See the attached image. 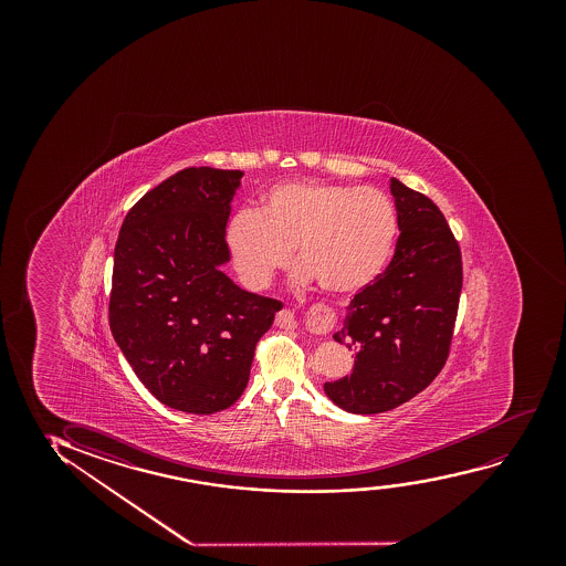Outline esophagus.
Wrapping results in <instances>:
<instances>
[{
    "instance_id": "1",
    "label": "esophagus",
    "mask_w": 566,
    "mask_h": 566,
    "mask_svg": "<svg viewBox=\"0 0 566 566\" xmlns=\"http://www.w3.org/2000/svg\"><path fill=\"white\" fill-rule=\"evenodd\" d=\"M276 325L284 326V328L295 326L294 313L290 310L280 311L279 315H276ZM310 325L318 334H326L328 331H333L334 326L338 325V315H336V311L326 307V305H317L315 310H311Z\"/></svg>"
}]
</instances>
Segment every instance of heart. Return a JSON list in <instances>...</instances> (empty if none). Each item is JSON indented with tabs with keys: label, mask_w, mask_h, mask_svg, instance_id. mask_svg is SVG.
Returning <instances> with one entry per match:
<instances>
[{
	"label": "heart",
	"mask_w": 566,
	"mask_h": 566,
	"mask_svg": "<svg viewBox=\"0 0 566 566\" xmlns=\"http://www.w3.org/2000/svg\"><path fill=\"white\" fill-rule=\"evenodd\" d=\"M396 235L398 214L380 189L302 179L269 189L256 212H235L224 238L245 286H269L295 249L318 286L352 295L385 272Z\"/></svg>",
	"instance_id": "heart-1"
}]
</instances>
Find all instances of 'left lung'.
<instances>
[{
    "label": "left lung",
    "instance_id": "left-lung-1",
    "mask_svg": "<svg viewBox=\"0 0 566 566\" xmlns=\"http://www.w3.org/2000/svg\"><path fill=\"white\" fill-rule=\"evenodd\" d=\"M400 235L385 272L354 295L334 340L356 352L344 379L325 382L342 410L380 413L408 402L447 364L462 292V253L429 197L392 179Z\"/></svg>",
    "mask_w": 566,
    "mask_h": 566
}]
</instances>
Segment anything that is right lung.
<instances>
[{
  "mask_svg": "<svg viewBox=\"0 0 566 566\" xmlns=\"http://www.w3.org/2000/svg\"><path fill=\"white\" fill-rule=\"evenodd\" d=\"M241 176L209 166L178 171L133 205L117 235L109 328L140 382L174 410L230 408L282 310L220 271Z\"/></svg>",
  "mask_w": 566,
  "mask_h": 566,
  "instance_id": "obj_1",
  "label": "right lung"
}]
</instances>
